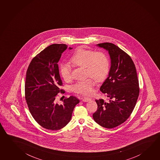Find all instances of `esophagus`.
<instances>
[{
    "label": "esophagus",
    "instance_id": "34e87169",
    "mask_svg": "<svg viewBox=\"0 0 160 160\" xmlns=\"http://www.w3.org/2000/svg\"><path fill=\"white\" fill-rule=\"evenodd\" d=\"M91 99L88 98H84L83 99H82V101L83 102H88L90 101Z\"/></svg>",
    "mask_w": 160,
    "mask_h": 160
}]
</instances>
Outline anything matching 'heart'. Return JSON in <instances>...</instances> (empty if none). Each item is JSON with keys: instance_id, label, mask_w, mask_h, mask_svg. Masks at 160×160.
Returning a JSON list of instances; mask_svg holds the SVG:
<instances>
[{"instance_id": "heart-1", "label": "heart", "mask_w": 160, "mask_h": 160, "mask_svg": "<svg viewBox=\"0 0 160 160\" xmlns=\"http://www.w3.org/2000/svg\"><path fill=\"white\" fill-rule=\"evenodd\" d=\"M70 61L79 67L86 68L87 76L92 77L97 82L104 79L110 70V62L107 55L102 51L79 48L70 58ZM60 74L64 81L69 82L72 79V70L69 64H61L59 66ZM95 82L91 78L79 81L72 87L77 93L89 95L93 92Z\"/></svg>"}]
</instances>
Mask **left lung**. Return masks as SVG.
<instances>
[{"mask_svg": "<svg viewBox=\"0 0 160 160\" xmlns=\"http://www.w3.org/2000/svg\"><path fill=\"white\" fill-rule=\"evenodd\" d=\"M96 46L108 52L111 66L108 77L100 88L109 100H96L98 110L92 116L102 127L112 128L125 122L134 110L139 94V81L130 56L111 43Z\"/></svg>", "mask_w": 160, "mask_h": 160, "instance_id": "left-lung-1", "label": "left lung"}]
</instances>
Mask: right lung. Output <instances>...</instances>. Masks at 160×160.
<instances>
[{"label":"right lung","mask_w":160,"mask_h":160,"mask_svg":"<svg viewBox=\"0 0 160 160\" xmlns=\"http://www.w3.org/2000/svg\"><path fill=\"white\" fill-rule=\"evenodd\" d=\"M68 46L53 44L32 58L26 72L25 92L29 111L36 122L43 128L58 130L69 122L73 109L79 100L70 96L62 104L56 102L59 92L64 93L58 62ZM69 49L72 48L69 47Z\"/></svg>","instance_id":"obj_1"}]
</instances>
